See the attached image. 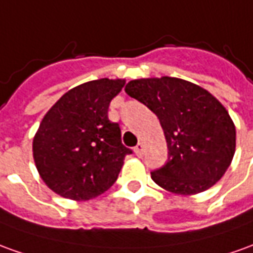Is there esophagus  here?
Returning <instances> with one entry per match:
<instances>
[{
    "label": "esophagus",
    "instance_id": "34e87169",
    "mask_svg": "<svg viewBox=\"0 0 253 253\" xmlns=\"http://www.w3.org/2000/svg\"><path fill=\"white\" fill-rule=\"evenodd\" d=\"M134 152H135V155H137V156H142L145 152L144 144H142V142H138V144H137V146L134 148Z\"/></svg>",
    "mask_w": 253,
    "mask_h": 253
}]
</instances>
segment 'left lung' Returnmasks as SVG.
<instances>
[{"instance_id":"8db88e82","label":"left lung","mask_w":253,"mask_h":253,"mask_svg":"<svg viewBox=\"0 0 253 253\" xmlns=\"http://www.w3.org/2000/svg\"><path fill=\"white\" fill-rule=\"evenodd\" d=\"M125 90L151 109L163 127L169 159L151 172L159 186L196 194L223 176L234 156L236 127L211 93L169 77L130 81Z\"/></svg>"}]
</instances>
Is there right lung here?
<instances>
[{
  "label": "right lung",
  "mask_w": 253,
  "mask_h": 253,
  "mask_svg": "<svg viewBox=\"0 0 253 253\" xmlns=\"http://www.w3.org/2000/svg\"><path fill=\"white\" fill-rule=\"evenodd\" d=\"M123 79H97L67 91L47 111L33 142L35 166L53 192L90 200L108 190L126 155L119 123L108 118L109 102Z\"/></svg>",
  "instance_id": "obj_1"
}]
</instances>
